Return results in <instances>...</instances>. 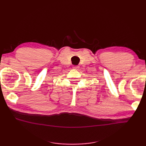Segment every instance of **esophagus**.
Listing matches in <instances>:
<instances>
[{
	"instance_id": "obj_1",
	"label": "esophagus",
	"mask_w": 146,
	"mask_h": 146,
	"mask_svg": "<svg viewBox=\"0 0 146 146\" xmlns=\"http://www.w3.org/2000/svg\"><path fill=\"white\" fill-rule=\"evenodd\" d=\"M79 68H80V67H79V66H75L73 67V68L75 69H78Z\"/></svg>"
}]
</instances>
